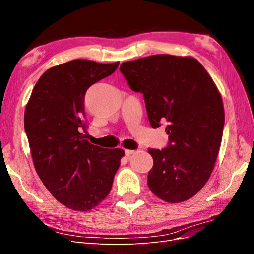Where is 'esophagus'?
Here are the masks:
<instances>
[{
	"label": "esophagus",
	"mask_w": 254,
	"mask_h": 254,
	"mask_svg": "<svg viewBox=\"0 0 254 254\" xmlns=\"http://www.w3.org/2000/svg\"><path fill=\"white\" fill-rule=\"evenodd\" d=\"M134 152H135V150H132V149H126V150H125V155H126L127 157H129V156L133 155Z\"/></svg>",
	"instance_id": "esophagus-1"
}]
</instances>
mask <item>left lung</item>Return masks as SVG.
Listing matches in <instances>:
<instances>
[{
	"mask_svg": "<svg viewBox=\"0 0 254 254\" xmlns=\"http://www.w3.org/2000/svg\"><path fill=\"white\" fill-rule=\"evenodd\" d=\"M120 71L143 93L151 127L166 123L167 147L148 149L150 190L170 203L188 200L209 180L220 148L225 110L216 84L193 57L152 55L123 63Z\"/></svg>",
	"mask_w": 254,
	"mask_h": 254,
	"instance_id": "left-lung-1",
	"label": "left lung"
}]
</instances>
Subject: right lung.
<instances>
[{"label":"right lung","instance_id":"right-lung-1","mask_svg":"<svg viewBox=\"0 0 254 254\" xmlns=\"http://www.w3.org/2000/svg\"><path fill=\"white\" fill-rule=\"evenodd\" d=\"M120 63L75 59L42 74L29 97L24 128L36 172L50 193L74 211H90L110 193L121 148L107 149L84 139V95Z\"/></svg>","mask_w":254,"mask_h":254}]
</instances>
